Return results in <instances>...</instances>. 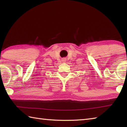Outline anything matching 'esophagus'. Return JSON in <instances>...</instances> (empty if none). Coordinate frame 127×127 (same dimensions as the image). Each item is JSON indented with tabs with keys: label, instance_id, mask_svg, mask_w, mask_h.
<instances>
[{
	"label": "esophagus",
	"instance_id": "1",
	"mask_svg": "<svg viewBox=\"0 0 127 127\" xmlns=\"http://www.w3.org/2000/svg\"><path fill=\"white\" fill-rule=\"evenodd\" d=\"M62 61H63V62H65V61H66V59H65V58H64V59H62Z\"/></svg>",
	"mask_w": 127,
	"mask_h": 127
}]
</instances>
